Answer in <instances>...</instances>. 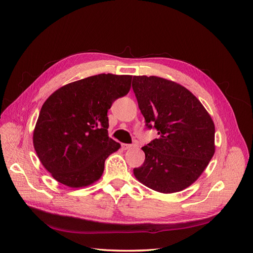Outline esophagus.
<instances>
[{"label":"esophagus","instance_id":"1","mask_svg":"<svg viewBox=\"0 0 253 253\" xmlns=\"http://www.w3.org/2000/svg\"><path fill=\"white\" fill-rule=\"evenodd\" d=\"M121 147H122V149H124V150H129V149H132V148H133V144L122 143V144H121Z\"/></svg>","mask_w":253,"mask_h":253}]
</instances>
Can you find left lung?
I'll return each instance as SVG.
<instances>
[{
    "instance_id": "left-lung-1",
    "label": "left lung",
    "mask_w": 253,
    "mask_h": 253,
    "mask_svg": "<svg viewBox=\"0 0 253 253\" xmlns=\"http://www.w3.org/2000/svg\"><path fill=\"white\" fill-rule=\"evenodd\" d=\"M133 90L148 127L158 138L144 145L136 179L160 193H175L195 182L215 152V126L201 101L180 84L157 76H134Z\"/></svg>"
}]
</instances>
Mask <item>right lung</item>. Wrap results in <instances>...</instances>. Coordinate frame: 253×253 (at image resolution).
Wrapping results in <instances>:
<instances>
[{"label": "right lung", "instance_id": "obj_1", "mask_svg": "<svg viewBox=\"0 0 253 253\" xmlns=\"http://www.w3.org/2000/svg\"><path fill=\"white\" fill-rule=\"evenodd\" d=\"M132 76L100 74L58 88L42 105L34 148L58 182L83 188L101 178L104 162L120 149L108 135V111L131 88Z\"/></svg>", "mask_w": 253, "mask_h": 253}]
</instances>
